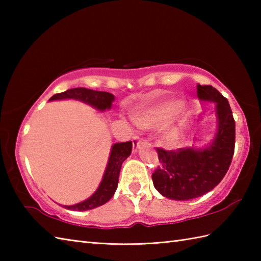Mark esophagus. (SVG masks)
Segmentation results:
<instances>
[{
	"instance_id": "esophagus-1",
	"label": "esophagus",
	"mask_w": 261,
	"mask_h": 261,
	"mask_svg": "<svg viewBox=\"0 0 261 261\" xmlns=\"http://www.w3.org/2000/svg\"><path fill=\"white\" fill-rule=\"evenodd\" d=\"M132 143H134V151L137 152V150L140 148V146L143 145V140L140 139L139 137H134V139H132Z\"/></svg>"
}]
</instances>
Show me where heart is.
Returning <instances> with one entry per match:
<instances>
[{
	"label": "heart",
	"mask_w": 261,
	"mask_h": 261,
	"mask_svg": "<svg viewBox=\"0 0 261 261\" xmlns=\"http://www.w3.org/2000/svg\"><path fill=\"white\" fill-rule=\"evenodd\" d=\"M184 101L178 98H169L150 105H142L134 111V121L138 126L143 127V129L159 127L174 119L177 114H179L184 110ZM185 125L186 120H181L178 124L169 127L164 135L166 145L168 147L178 145Z\"/></svg>",
	"instance_id": "heart-1"
}]
</instances>
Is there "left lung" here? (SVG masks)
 Masks as SVG:
<instances>
[{
  "label": "left lung",
  "instance_id": "obj_1",
  "mask_svg": "<svg viewBox=\"0 0 261 261\" xmlns=\"http://www.w3.org/2000/svg\"><path fill=\"white\" fill-rule=\"evenodd\" d=\"M201 102L215 104L216 131L208 145L166 151L157 148L159 165L153 186L163 196L188 201L204 195L223 179L234 152L236 122L226 99L211 85H197Z\"/></svg>",
  "mask_w": 261,
  "mask_h": 261
}]
</instances>
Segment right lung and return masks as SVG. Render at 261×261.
I'll list each match as a JSON object with an SVG mask.
<instances>
[{
  "mask_svg": "<svg viewBox=\"0 0 261 261\" xmlns=\"http://www.w3.org/2000/svg\"><path fill=\"white\" fill-rule=\"evenodd\" d=\"M77 99L83 103L91 105L92 108L98 111L110 110L114 101V95L108 92H99L88 90L84 87L71 88L63 93L55 94L49 101H56V99ZM132 150V142H120L114 143L111 148L109 162L105 168L103 178L99 182V186L95 193L91 195L85 201L77 203L74 205H63L65 208L70 211H87L101 206V205L109 202L118 188L119 175L121 170L122 163L130 156Z\"/></svg>",
  "mask_w": 261,
  "mask_h": 261,
  "instance_id": "obj_1",
  "label": "right lung"
}]
</instances>
